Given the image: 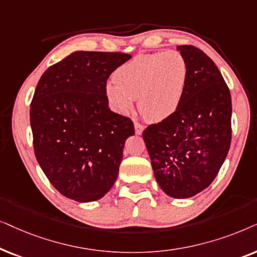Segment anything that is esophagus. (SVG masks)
<instances>
[{"mask_svg":"<svg viewBox=\"0 0 257 257\" xmlns=\"http://www.w3.org/2000/svg\"><path fill=\"white\" fill-rule=\"evenodd\" d=\"M134 126H135V134L136 135H141L143 129H145V126H143L142 124H140V123H138V122L134 123Z\"/></svg>","mask_w":257,"mask_h":257,"instance_id":"obj_1","label":"esophagus"}]
</instances>
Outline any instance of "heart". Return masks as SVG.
Masks as SVG:
<instances>
[{
    "label": "heart",
    "instance_id": "heart-1",
    "mask_svg": "<svg viewBox=\"0 0 257 257\" xmlns=\"http://www.w3.org/2000/svg\"><path fill=\"white\" fill-rule=\"evenodd\" d=\"M189 67L177 50L139 55L119 67L105 93L116 110L128 112L139 97L143 117L161 122L170 117L183 100Z\"/></svg>",
    "mask_w": 257,
    "mask_h": 257
}]
</instances>
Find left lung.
I'll use <instances>...</instances> for the list:
<instances>
[{
  "label": "left lung",
  "instance_id": "8db88e82",
  "mask_svg": "<svg viewBox=\"0 0 257 257\" xmlns=\"http://www.w3.org/2000/svg\"><path fill=\"white\" fill-rule=\"evenodd\" d=\"M186 57V93L180 107L143 132L154 175L164 193L188 198L216 177L230 148L231 96L209 56L194 46H179Z\"/></svg>",
  "mask_w": 257,
  "mask_h": 257
}]
</instances>
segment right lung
<instances>
[{
	"label": "right lung",
	"instance_id": "add662e5",
	"mask_svg": "<svg viewBox=\"0 0 257 257\" xmlns=\"http://www.w3.org/2000/svg\"><path fill=\"white\" fill-rule=\"evenodd\" d=\"M132 55L75 51L44 71L30 104L34 152L48 180L77 202L114 186L132 119L111 111L107 80Z\"/></svg>",
	"mask_w": 257,
	"mask_h": 257
}]
</instances>
